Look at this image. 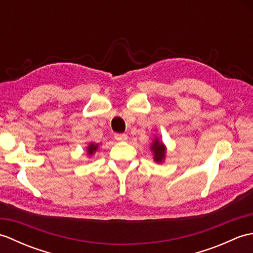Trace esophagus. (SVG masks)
<instances>
[{
    "instance_id": "esophagus-1",
    "label": "esophagus",
    "mask_w": 253,
    "mask_h": 253,
    "mask_svg": "<svg viewBox=\"0 0 253 253\" xmlns=\"http://www.w3.org/2000/svg\"><path fill=\"white\" fill-rule=\"evenodd\" d=\"M114 138H115V140H117V141H126L128 139L126 133H115Z\"/></svg>"
}]
</instances>
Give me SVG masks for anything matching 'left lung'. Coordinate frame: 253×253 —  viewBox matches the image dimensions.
Wrapping results in <instances>:
<instances>
[{"mask_svg":"<svg viewBox=\"0 0 253 253\" xmlns=\"http://www.w3.org/2000/svg\"><path fill=\"white\" fill-rule=\"evenodd\" d=\"M151 149L154 154V161L155 162L161 163L164 160L165 157V147L162 142H160L158 139H155L153 141Z\"/></svg>","mask_w":253,"mask_h":253,"instance_id":"1","label":"left lung"}]
</instances>
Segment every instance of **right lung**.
Returning a JSON list of instances; mask_svg holds the SVG:
<instances>
[{
    "mask_svg": "<svg viewBox=\"0 0 253 253\" xmlns=\"http://www.w3.org/2000/svg\"><path fill=\"white\" fill-rule=\"evenodd\" d=\"M96 149H98V146H96V144L91 143L90 146L88 147V153L91 155L94 151H96Z\"/></svg>",
    "mask_w": 253,
    "mask_h": 253,
    "instance_id": "add662e5",
    "label": "right lung"
}]
</instances>
